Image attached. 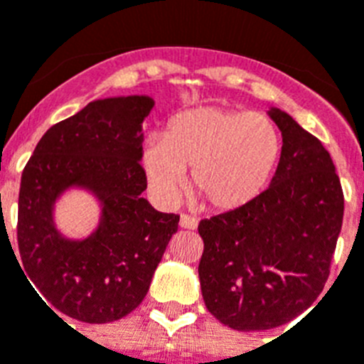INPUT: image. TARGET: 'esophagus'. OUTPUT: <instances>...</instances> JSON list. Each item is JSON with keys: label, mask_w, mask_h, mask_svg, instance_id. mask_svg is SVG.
Listing matches in <instances>:
<instances>
[{"label": "esophagus", "mask_w": 364, "mask_h": 364, "mask_svg": "<svg viewBox=\"0 0 364 364\" xmlns=\"http://www.w3.org/2000/svg\"><path fill=\"white\" fill-rule=\"evenodd\" d=\"M178 225H180V227H182V229L195 230V229H197V219L191 218V215H180Z\"/></svg>", "instance_id": "esophagus-1"}]
</instances>
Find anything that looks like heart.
I'll use <instances>...</instances> for the list:
<instances>
[{
	"instance_id": "b5f03b06",
	"label": "heart",
	"mask_w": 364,
	"mask_h": 364,
	"mask_svg": "<svg viewBox=\"0 0 364 364\" xmlns=\"http://www.w3.org/2000/svg\"><path fill=\"white\" fill-rule=\"evenodd\" d=\"M281 158L277 126L262 113L218 106L186 109L146 141L143 167L152 193L173 203L191 171V189L219 212L257 200Z\"/></svg>"
}]
</instances>
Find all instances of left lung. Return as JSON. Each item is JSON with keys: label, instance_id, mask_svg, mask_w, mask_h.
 Returning <instances> with one entry per match:
<instances>
[{"label": "left lung", "instance_id": "1", "mask_svg": "<svg viewBox=\"0 0 364 364\" xmlns=\"http://www.w3.org/2000/svg\"><path fill=\"white\" fill-rule=\"evenodd\" d=\"M268 115L283 135L269 188L199 223L204 305L236 331L273 329L311 307L329 277L344 215L329 152L279 107Z\"/></svg>", "mask_w": 364, "mask_h": 364}]
</instances>
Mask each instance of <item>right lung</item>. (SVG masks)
<instances>
[{"label":"right lung","instance_id":"1","mask_svg":"<svg viewBox=\"0 0 364 364\" xmlns=\"http://www.w3.org/2000/svg\"><path fill=\"white\" fill-rule=\"evenodd\" d=\"M152 107L146 95L89 102L42 135L22 173V272L44 305L80 322L107 323L130 314L178 229V215L158 212L141 197L143 121ZM74 188L91 194L101 210L83 239L63 235L55 223V204Z\"/></svg>","mask_w":364,"mask_h":364}]
</instances>
